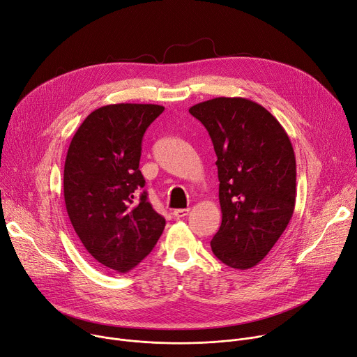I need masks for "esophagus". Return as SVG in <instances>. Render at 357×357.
<instances>
[{
    "mask_svg": "<svg viewBox=\"0 0 357 357\" xmlns=\"http://www.w3.org/2000/svg\"><path fill=\"white\" fill-rule=\"evenodd\" d=\"M188 213H189V209H175V211L172 212V215H174L176 220H179V218L186 217Z\"/></svg>",
    "mask_w": 357,
    "mask_h": 357,
    "instance_id": "obj_1",
    "label": "esophagus"
}]
</instances>
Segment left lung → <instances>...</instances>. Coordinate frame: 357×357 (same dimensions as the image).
Segmentation results:
<instances>
[{"instance_id":"obj_1","label":"left lung","mask_w":357,"mask_h":357,"mask_svg":"<svg viewBox=\"0 0 357 357\" xmlns=\"http://www.w3.org/2000/svg\"><path fill=\"white\" fill-rule=\"evenodd\" d=\"M217 153L222 222L212 252L231 268L263 259L287 228L296 205V156L277 119L245 98H215L189 109Z\"/></svg>"}]
</instances>
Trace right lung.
Wrapping results in <instances>:
<instances>
[{"instance_id": "obj_1", "label": "right lung", "mask_w": 357, "mask_h": 357, "mask_svg": "<svg viewBox=\"0 0 357 357\" xmlns=\"http://www.w3.org/2000/svg\"><path fill=\"white\" fill-rule=\"evenodd\" d=\"M165 110L117 103L93 110L77 129L64 163V202L87 252L116 273H128L158 243L165 218L142 191V137Z\"/></svg>"}]
</instances>
